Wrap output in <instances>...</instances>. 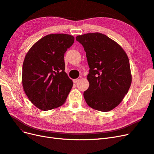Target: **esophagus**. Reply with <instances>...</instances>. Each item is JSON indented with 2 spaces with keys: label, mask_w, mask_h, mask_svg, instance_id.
<instances>
[{
  "label": "esophagus",
  "mask_w": 154,
  "mask_h": 154,
  "mask_svg": "<svg viewBox=\"0 0 154 154\" xmlns=\"http://www.w3.org/2000/svg\"><path fill=\"white\" fill-rule=\"evenodd\" d=\"M81 78H82V77H81V76H80V77H78L77 79H74V80H73V82H74V83H77L78 81H80Z\"/></svg>",
  "instance_id": "obj_1"
}]
</instances>
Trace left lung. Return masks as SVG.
Returning <instances> with one entry per match:
<instances>
[{"label": "left lung", "mask_w": 154, "mask_h": 154, "mask_svg": "<svg viewBox=\"0 0 154 154\" xmlns=\"http://www.w3.org/2000/svg\"><path fill=\"white\" fill-rule=\"evenodd\" d=\"M86 52L89 73L88 89L83 93L87 105L101 112L114 109L122 101L132 83L128 56L123 49L100 32L76 37Z\"/></svg>", "instance_id": "8db88e82"}]
</instances>
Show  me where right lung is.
I'll list each match as a JSON object with an SVG mask.
<instances>
[{
	"label": "right lung",
	"mask_w": 154,
	"mask_h": 154,
	"mask_svg": "<svg viewBox=\"0 0 154 154\" xmlns=\"http://www.w3.org/2000/svg\"><path fill=\"white\" fill-rule=\"evenodd\" d=\"M74 41V36L67 34L48 35L26 55L23 88L31 103L40 110L58 108L66 102L73 83L65 72L64 54Z\"/></svg>",
	"instance_id": "obj_1"
}]
</instances>
